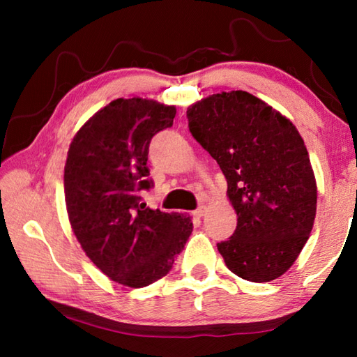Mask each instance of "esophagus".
<instances>
[{
	"mask_svg": "<svg viewBox=\"0 0 357 357\" xmlns=\"http://www.w3.org/2000/svg\"><path fill=\"white\" fill-rule=\"evenodd\" d=\"M204 213H206V208H204V206H200L198 209L193 211V215H195V217H198V219H200V217H203V215H204Z\"/></svg>",
	"mask_w": 357,
	"mask_h": 357,
	"instance_id": "1",
	"label": "esophagus"
}]
</instances>
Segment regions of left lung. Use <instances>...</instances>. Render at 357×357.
I'll use <instances>...</instances> for the list:
<instances>
[{
  "mask_svg": "<svg viewBox=\"0 0 357 357\" xmlns=\"http://www.w3.org/2000/svg\"><path fill=\"white\" fill-rule=\"evenodd\" d=\"M187 118L225 174L238 215L233 236L217 244L227 268L244 280H275L304 249L317 215V179L299 130L241 89L195 102Z\"/></svg>",
  "mask_w": 357,
  "mask_h": 357,
  "instance_id": "1",
  "label": "left lung"
}]
</instances>
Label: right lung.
I'll return each mask as SVG.
<instances>
[{"label": "right lung", "mask_w": 357, "mask_h": 357, "mask_svg": "<svg viewBox=\"0 0 357 357\" xmlns=\"http://www.w3.org/2000/svg\"><path fill=\"white\" fill-rule=\"evenodd\" d=\"M176 107L154 99H114L70 142L64 198L75 238L108 279L143 288L172 269L193 223L181 213L146 208L149 142L170 128Z\"/></svg>", "instance_id": "1"}]
</instances>
